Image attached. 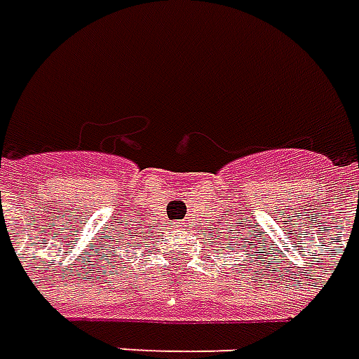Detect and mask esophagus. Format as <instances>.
<instances>
[{
  "instance_id": "34e87169",
  "label": "esophagus",
  "mask_w": 359,
  "mask_h": 359,
  "mask_svg": "<svg viewBox=\"0 0 359 359\" xmlns=\"http://www.w3.org/2000/svg\"><path fill=\"white\" fill-rule=\"evenodd\" d=\"M175 226H180V223H175Z\"/></svg>"
}]
</instances>
